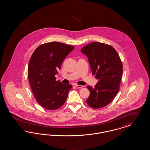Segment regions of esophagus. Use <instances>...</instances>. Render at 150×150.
Segmentation results:
<instances>
[{
  "mask_svg": "<svg viewBox=\"0 0 150 150\" xmlns=\"http://www.w3.org/2000/svg\"><path fill=\"white\" fill-rule=\"evenodd\" d=\"M75 86L78 88H81L83 87V86H82V85H75Z\"/></svg>",
  "mask_w": 150,
  "mask_h": 150,
  "instance_id": "1",
  "label": "esophagus"
}]
</instances>
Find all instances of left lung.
<instances>
[{
    "mask_svg": "<svg viewBox=\"0 0 150 150\" xmlns=\"http://www.w3.org/2000/svg\"><path fill=\"white\" fill-rule=\"evenodd\" d=\"M81 52L88 57L93 75L98 80L94 88L87 86L90 93L86 103L93 109L103 108L119 92L123 71L121 59L113 47L99 42L86 45Z\"/></svg>",
    "mask_w": 150,
    "mask_h": 150,
    "instance_id": "obj_1",
    "label": "left lung"
}]
</instances>
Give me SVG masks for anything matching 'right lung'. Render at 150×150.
<instances>
[{"mask_svg":"<svg viewBox=\"0 0 150 150\" xmlns=\"http://www.w3.org/2000/svg\"><path fill=\"white\" fill-rule=\"evenodd\" d=\"M74 47L57 41L38 47L29 62L28 74L37 103L49 110H57L65 103L70 84H62L55 77L61 65Z\"/></svg>","mask_w":150,"mask_h":150,"instance_id":"obj_1","label":"right lung"}]
</instances>
